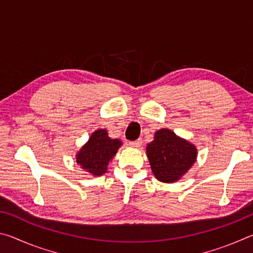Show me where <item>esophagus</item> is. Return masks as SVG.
I'll list each match as a JSON object with an SVG mask.
<instances>
[{
  "label": "esophagus",
  "mask_w": 253,
  "mask_h": 253,
  "mask_svg": "<svg viewBox=\"0 0 253 253\" xmlns=\"http://www.w3.org/2000/svg\"><path fill=\"white\" fill-rule=\"evenodd\" d=\"M142 143H143V140L138 138V139L134 140V142H129V143H128V145H129V146H131V147H140Z\"/></svg>",
  "instance_id": "obj_1"
}]
</instances>
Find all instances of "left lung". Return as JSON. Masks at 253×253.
<instances>
[{
    "label": "left lung",
    "mask_w": 253,
    "mask_h": 253,
    "mask_svg": "<svg viewBox=\"0 0 253 253\" xmlns=\"http://www.w3.org/2000/svg\"><path fill=\"white\" fill-rule=\"evenodd\" d=\"M154 175L158 181L172 183L181 178L196 158L194 145L174 134L172 130H157L146 149Z\"/></svg>",
    "instance_id": "8db88e82"
}]
</instances>
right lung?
<instances>
[{
	"label": "right lung",
	"mask_w": 253,
	"mask_h": 253,
	"mask_svg": "<svg viewBox=\"0 0 253 253\" xmlns=\"http://www.w3.org/2000/svg\"><path fill=\"white\" fill-rule=\"evenodd\" d=\"M121 145V140L109 138L105 129L97 130L77 154V163L92 175H102Z\"/></svg>",
	"instance_id": "right-lung-1"
}]
</instances>
